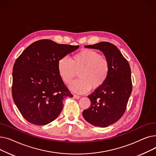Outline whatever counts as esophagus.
Returning <instances> with one entry per match:
<instances>
[{
  "label": "esophagus",
  "instance_id": "obj_1",
  "mask_svg": "<svg viewBox=\"0 0 156 156\" xmlns=\"http://www.w3.org/2000/svg\"><path fill=\"white\" fill-rule=\"evenodd\" d=\"M73 97H74V98H75V99H79L80 98V96L77 95H73Z\"/></svg>",
  "mask_w": 156,
  "mask_h": 156
}]
</instances>
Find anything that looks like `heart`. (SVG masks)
Returning <instances> with one entry per match:
<instances>
[{
    "instance_id": "b5f03b06",
    "label": "heart",
    "mask_w": 156,
    "mask_h": 156,
    "mask_svg": "<svg viewBox=\"0 0 156 156\" xmlns=\"http://www.w3.org/2000/svg\"><path fill=\"white\" fill-rule=\"evenodd\" d=\"M59 75L65 83L69 84L79 71L80 78L70 84L71 90L78 94L88 92L92 87H101L107 80L110 71L108 59L92 49H83L70 60L62 57L57 62Z\"/></svg>"
}]
</instances>
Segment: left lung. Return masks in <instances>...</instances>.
Masks as SVG:
<instances>
[{"label":"left lung","instance_id":"left-lung-1","mask_svg":"<svg viewBox=\"0 0 156 156\" xmlns=\"http://www.w3.org/2000/svg\"><path fill=\"white\" fill-rule=\"evenodd\" d=\"M102 51L109 61L110 71L105 82L90 95V107L83 111L84 119L99 127H107L123 115L132 91L131 69L116 46L108 42L85 46Z\"/></svg>","mask_w":156,"mask_h":156}]
</instances>
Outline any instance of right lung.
I'll return each instance as SVG.
<instances>
[{"mask_svg":"<svg viewBox=\"0 0 156 156\" xmlns=\"http://www.w3.org/2000/svg\"><path fill=\"white\" fill-rule=\"evenodd\" d=\"M78 45L38 40L26 48L12 69V95L26 120L45 125L55 119L63 108L64 98L73 95L57 71V62Z\"/></svg>","mask_w":156,"mask_h":156,"instance_id":"add662e5","label":"right lung"}]
</instances>
